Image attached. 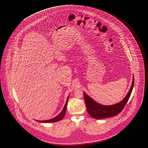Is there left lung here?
Here are the masks:
<instances>
[{"label":"left lung","instance_id":"obj_1","mask_svg":"<svg viewBox=\"0 0 148 148\" xmlns=\"http://www.w3.org/2000/svg\"><path fill=\"white\" fill-rule=\"evenodd\" d=\"M134 76L133 75L132 85L125 97L121 102L110 106L103 105L95 102L89 96L86 94L84 92V97L85 101L87 112L90 116H92L93 118L98 119L109 118L118 115L119 113L121 112L123 109L125 107L130 98V95L131 94L134 87Z\"/></svg>","mask_w":148,"mask_h":148}]
</instances>
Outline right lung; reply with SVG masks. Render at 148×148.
Masks as SVG:
<instances>
[{"instance_id": "obj_1", "label": "right lung", "mask_w": 148, "mask_h": 148, "mask_svg": "<svg viewBox=\"0 0 148 148\" xmlns=\"http://www.w3.org/2000/svg\"><path fill=\"white\" fill-rule=\"evenodd\" d=\"M68 100V97L67 100L66 101V104H65L64 108H63L62 111L57 116H55L54 118L51 119H49V120H47V121H37V120H36V121H38V122H41V123H54V122L60 121L61 119H62L64 117L65 114H66V108H67V106Z\"/></svg>"}]
</instances>
